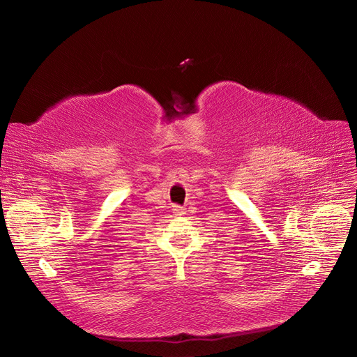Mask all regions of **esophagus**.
Listing matches in <instances>:
<instances>
[{
	"label": "esophagus",
	"mask_w": 357,
	"mask_h": 357,
	"mask_svg": "<svg viewBox=\"0 0 357 357\" xmlns=\"http://www.w3.org/2000/svg\"><path fill=\"white\" fill-rule=\"evenodd\" d=\"M172 211H174L177 215H181V214L186 213L185 207H180V205H174V207H172Z\"/></svg>",
	"instance_id": "34e87169"
}]
</instances>
